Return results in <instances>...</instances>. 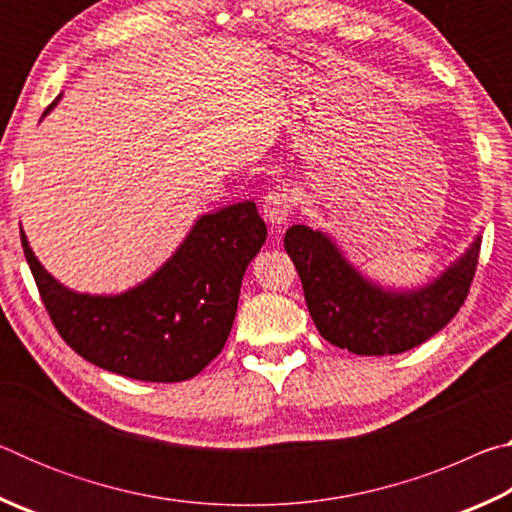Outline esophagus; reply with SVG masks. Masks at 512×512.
Returning a JSON list of instances; mask_svg holds the SVG:
<instances>
[{
    "mask_svg": "<svg viewBox=\"0 0 512 512\" xmlns=\"http://www.w3.org/2000/svg\"><path fill=\"white\" fill-rule=\"evenodd\" d=\"M293 212V196L287 187H277L264 198V219L271 225H282Z\"/></svg>",
    "mask_w": 512,
    "mask_h": 512,
    "instance_id": "1",
    "label": "esophagus"
}]
</instances>
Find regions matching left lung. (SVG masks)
<instances>
[{
  "mask_svg": "<svg viewBox=\"0 0 512 512\" xmlns=\"http://www.w3.org/2000/svg\"><path fill=\"white\" fill-rule=\"evenodd\" d=\"M284 248L296 264L307 309L320 336L354 354H400L440 332L470 293L481 239L418 291H386L354 268L332 239L293 225Z\"/></svg>",
  "mask_w": 512,
  "mask_h": 512,
  "instance_id": "obj_1",
  "label": "left lung"
}]
</instances>
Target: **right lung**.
<instances>
[{
  "label": "right lung",
  "mask_w": 512,
  "mask_h": 512,
  "mask_svg": "<svg viewBox=\"0 0 512 512\" xmlns=\"http://www.w3.org/2000/svg\"><path fill=\"white\" fill-rule=\"evenodd\" d=\"M20 237L47 314L69 348L117 375L171 384L192 379L223 350L266 223L253 201L205 214L158 273L119 296L65 289L42 268L22 230Z\"/></svg>",
  "instance_id": "add662e5"
}]
</instances>
